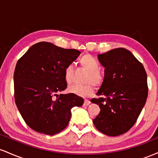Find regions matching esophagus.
Wrapping results in <instances>:
<instances>
[{"label": "esophagus", "mask_w": 158, "mask_h": 158, "mask_svg": "<svg viewBox=\"0 0 158 158\" xmlns=\"http://www.w3.org/2000/svg\"><path fill=\"white\" fill-rule=\"evenodd\" d=\"M90 104V102L88 99H85L84 101V106H89V105Z\"/></svg>", "instance_id": "34e87169"}]
</instances>
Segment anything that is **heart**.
I'll return each mask as SVG.
<instances>
[{"label": "heart", "mask_w": 158, "mask_h": 158, "mask_svg": "<svg viewBox=\"0 0 158 158\" xmlns=\"http://www.w3.org/2000/svg\"><path fill=\"white\" fill-rule=\"evenodd\" d=\"M79 64L83 69L88 72L85 85H73L69 87L68 91L72 94H75L78 97H88L92 95L95 90V85L99 87L103 84L104 76L102 72L98 70L99 62L97 59L90 54H85L81 56L79 60ZM74 73L73 67L68 65L64 69V78L68 84H71L73 81Z\"/></svg>", "instance_id": "obj_1"}]
</instances>
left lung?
Listing matches in <instances>:
<instances>
[{"mask_svg": "<svg viewBox=\"0 0 158 158\" xmlns=\"http://www.w3.org/2000/svg\"><path fill=\"white\" fill-rule=\"evenodd\" d=\"M105 68L103 84L98 99L100 112L93 123L108 136L126 133L135 125L148 97L147 75L144 67L129 50L116 48L98 55Z\"/></svg>", "mask_w": 158, "mask_h": 158, "instance_id": "left-lung-1", "label": "left lung"}]
</instances>
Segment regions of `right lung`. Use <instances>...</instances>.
Returning <instances> with one entry per match:
<instances>
[{
  "label": "right lung",
  "mask_w": 158,
  "mask_h": 158,
  "mask_svg": "<svg viewBox=\"0 0 158 158\" xmlns=\"http://www.w3.org/2000/svg\"><path fill=\"white\" fill-rule=\"evenodd\" d=\"M80 53L42 41L32 45L18 61L14 72L15 104L34 131L59 133L68 125L71 108L83 105L84 99L75 94H58L67 88L65 68Z\"/></svg>",
  "instance_id": "add662e5"
}]
</instances>
